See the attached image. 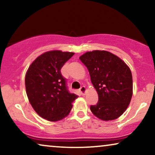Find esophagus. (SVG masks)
Listing matches in <instances>:
<instances>
[{"mask_svg":"<svg viewBox=\"0 0 155 155\" xmlns=\"http://www.w3.org/2000/svg\"><path fill=\"white\" fill-rule=\"evenodd\" d=\"M80 93H81V94H82V95H84V93H85V92H86V88H85V87H84V86H82L80 88Z\"/></svg>","mask_w":155,"mask_h":155,"instance_id":"obj_1","label":"esophagus"}]
</instances>
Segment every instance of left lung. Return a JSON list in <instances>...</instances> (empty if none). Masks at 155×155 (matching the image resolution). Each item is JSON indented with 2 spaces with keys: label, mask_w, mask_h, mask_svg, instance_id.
I'll return each mask as SVG.
<instances>
[{
  "label": "left lung",
  "mask_w": 155,
  "mask_h": 155,
  "mask_svg": "<svg viewBox=\"0 0 155 155\" xmlns=\"http://www.w3.org/2000/svg\"><path fill=\"white\" fill-rule=\"evenodd\" d=\"M87 68L98 94L90 110L99 119L111 120L121 116L133 95V78L129 67L120 58L106 51H89L80 57Z\"/></svg>",
  "instance_id": "left-lung-1"
}]
</instances>
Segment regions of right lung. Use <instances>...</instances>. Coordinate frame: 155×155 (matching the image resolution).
Here are the masks:
<instances>
[{
  "label": "right lung",
  "instance_id": "add662e5",
  "mask_svg": "<svg viewBox=\"0 0 155 155\" xmlns=\"http://www.w3.org/2000/svg\"><path fill=\"white\" fill-rule=\"evenodd\" d=\"M74 55L72 52L51 51L41 54L29 67L25 87L29 102L44 119L57 121L68 115L78 95L68 89L61 68Z\"/></svg>",
  "mask_w": 155,
  "mask_h": 155
}]
</instances>
